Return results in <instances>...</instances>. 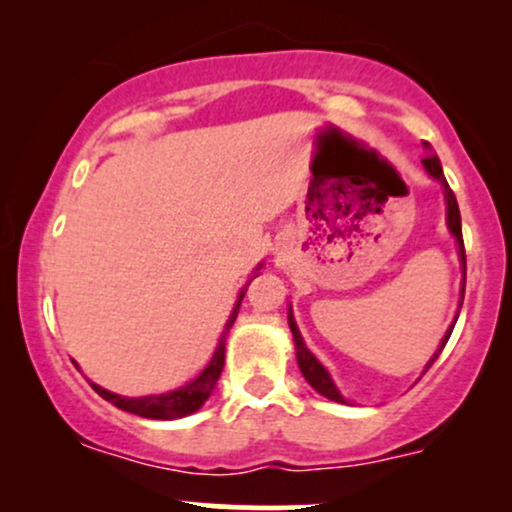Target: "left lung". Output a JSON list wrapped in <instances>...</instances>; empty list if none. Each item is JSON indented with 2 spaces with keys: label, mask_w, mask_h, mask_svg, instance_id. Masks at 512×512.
<instances>
[{
  "label": "left lung",
  "mask_w": 512,
  "mask_h": 512,
  "mask_svg": "<svg viewBox=\"0 0 512 512\" xmlns=\"http://www.w3.org/2000/svg\"><path fill=\"white\" fill-rule=\"evenodd\" d=\"M421 163H424V168L428 170V175H431V178L440 180V185H443V190H445V202H448V228H450V233H452V236H455V240H457V248H460V260H462V269H464V279H467V255H464L462 221H460V209H457L455 192L450 190L448 180H445L443 168H440L438 156H433V154H431V156H426L424 161H421ZM462 298H464V286H462ZM460 308H462V303H460ZM455 320H457V317H455ZM289 327H291V332H293V339H296V358H298V366H301L303 378L308 380V383L313 385L315 390L320 392L322 397L332 399V402H346V399H344L342 395H339L337 387H334L332 378H330V373H327V370L320 366V361H317V358H315L313 354H310L308 349H305L301 332H298L296 322H293V317H291V315H289ZM452 327H455V325H452ZM452 327L448 330V334H445V337H443V344H440L438 354H433L431 361H428L426 370L433 366V361H436V358L440 356V351H443V346L448 344V339H450V334H452Z\"/></svg>",
  "instance_id": "obj_1"
}]
</instances>
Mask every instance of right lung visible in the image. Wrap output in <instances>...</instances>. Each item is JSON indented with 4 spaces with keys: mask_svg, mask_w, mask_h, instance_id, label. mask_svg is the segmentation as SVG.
Wrapping results in <instances>:
<instances>
[{
    "mask_svg": "<svg viewBox=\"0 0 512 512\" xmlns=\"http://www.w3.org/2000/svg\"><path fill=\"white\" fill-rule=\"evenodd\" d=\"M243 296H245V291L238 296L236 308H233L231 317H228L226 332L231 330V325L236 322L240 303H243ZM226 332H223L221 342H219V346H216L209 366L204 368L202 373L192 380V383L182 385L180 390L166 392V395H151V397H120V395H113V392L103 390V387H98L93 383H91V387L103 399L113 402L117 409L129 411V414L144 416V419H182V416H187V414H195V411L209 399L211 390L216 387V380H219V375L223 370V358H226Z\"/></svg>",
    "mask_w": 512,
    "mask_h": 512,
    "instance_id": "obj_1",
    "label": "right lung"
}]
</instances>
